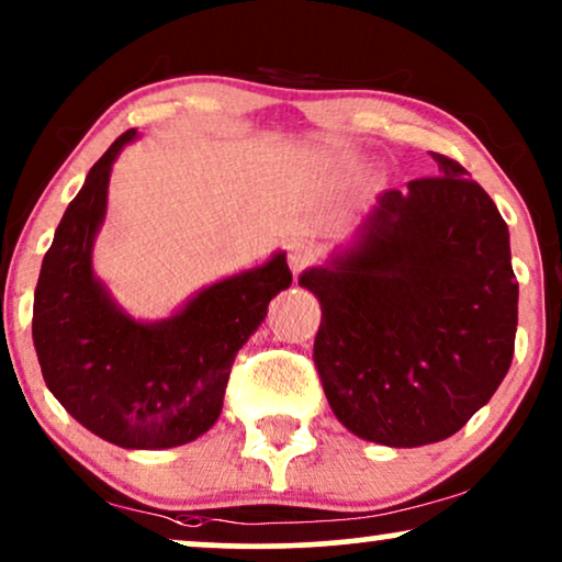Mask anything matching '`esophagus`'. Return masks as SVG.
I'll return each instance as SVG.
<instances>
[{
    "mask_svg": "<svg viewBox=\"0 0 562 562\" xmlns=\"http://www.w3.org/2000/svg\"><path fill=\"white\" fill-rule=\"evenodd\" d=\"M312 263H315V250H312L310 243H291L289 245V266L291 271L294 273H302L304 268H310Z\"/></svg>",
    "mask_w": 562,
    "mask_h": 562,
    "instance_id": "34e87169",
    "label": "esophagus"
}]
</instances>
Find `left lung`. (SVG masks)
Masks as SVG:
<instances>
[{
  "instance_id": "8db88e82",
  "label": "left lung",
  "mask_w": 562,
  "mask_h": 562,
  "mask_svg": "<svg viewBox=\"0 0 562 562\" xmlns=\"http://www.w3.org/2000/svg\"><path fill=\"white\" fill-rule=\"evenodd\" d=\"M379 195L363 237L299 279L323 304L319 382L348 431L384 447L449 439L504 382L519 283L508 227L457 159Z\"/></svg>"
}]
</instances>
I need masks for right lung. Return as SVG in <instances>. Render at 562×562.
<instances>
[{"mask_svg":"<svg viewBox=\"0 0 562 562\" xmlns=\"http://www.w3.org/2000/svg\"><path fill=\"white\" fill-rule=\"evenodd\" d=\"M134 128L111 144L64 211L43 258L33 344L54 397L94 436L123 449H167L216 424L235 356L289 289L286 255L203 289L172 319L142 325L115 310L92 276V239L108 178Z\"/></svg>","mask_w":562,"mask_h":562,"instance_id":"obj_1","label":"right lung"}]
</instances>
